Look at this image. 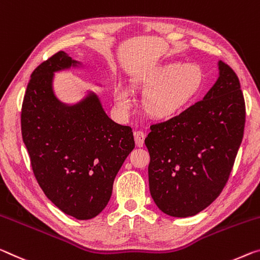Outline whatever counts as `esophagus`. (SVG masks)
<instances>
[{
	"mask_svg": "<svg viewBox=\"0 0 260 260\" xmlns=\"http://www.w3.org/2000/svg\"><path fill=\"white\" fill-rule=\"evenodd\" d=\"M145 138L146 135L143 132H134V139H135V145L138 147H143V143H145Z\"/></svg>",
	"mask_w": 260,
	"mask_h": 260,
	"instance_id": "obj_1",
	"label": "esophagus"
}]
</instances>
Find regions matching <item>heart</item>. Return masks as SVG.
Wrapping results in <instances>:
<instances>
[{"label":"heart","instance_id":"1","mask_svg":"<svg viewBox=\"0 0 260 260\" xmlns=\"http://www.w3.org/2000/svg\"><path fill=\"white\" fill-rule=\"evenodd\" d=\"M204 84V73L198 64L170 62L159 66L139 83L147 91L143 109L152 119L170 120L197 100ZM113 100L121 113H127L133 106L132 92L123 85L115 86Z\"/></svg>","mask_w":260,"mask_h":260}]
</instances>
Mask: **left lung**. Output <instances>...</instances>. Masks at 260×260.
I'll list each match as a JSON object with an SVG mask.
<instances>
[{"label": "left lung", "mask_w": 260, "mask_h": 260, "mask_svg": "<svg viewBox=\"0 0 260 260\" xmlns=\"http://www.w3.org/2000/svg\"><path fill=\"white\" fill-rule=\"evenodd\" d=\"M219 77L203 101L150 127L145 143L150 194L167 215L193 216L223 189L241 146L245 104L238 77L219 61Z\"/></svg>", "instance_id": "1"}]
</instances>
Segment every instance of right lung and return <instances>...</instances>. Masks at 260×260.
<instances>
[{
  "mask_svg": "<svg viewBox=\"0 0 260 260\" xmlns=\"http://www.w3.org/2000/svg\"><path fill=\"white\" fill-rule=\"evenodd\" d=\"M83 68L61 51L32 73L22 108V135L31 166L45 194L77 220L103 212L113 182L134 149L129 126L114 122L96 92L64 103L55 94V73ZM102 88L101 83H96Z\"/></svg>",
  "mask_w": 260,
  "mask_h": 260,
  "instance_id": "obj_1",
  "label": "right lung"
}]
</instances>
